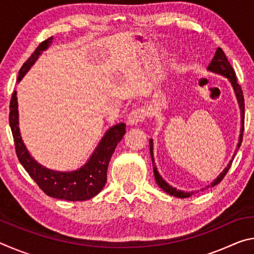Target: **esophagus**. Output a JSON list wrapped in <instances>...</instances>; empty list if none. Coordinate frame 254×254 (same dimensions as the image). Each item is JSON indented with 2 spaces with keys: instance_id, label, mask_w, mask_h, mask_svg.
<instances>
[{
  "instance_id": "34e87169",
  "label": "esophagus",
  "mask_w": 254,
  "mask_h": 254,
  "mask_svg": "<svg viewBox=\"0 0 254 254\" xmlns=\"http://www.w3.org/2000/svg\"><path fill=\"white\" fill-rule=\"evenodd\" d=\"M145 117H147V114H145V111L143 109H135L128 114L127 122V124H130V126H136L137 123L143 122L145 120Z\"/></svg>"
}]
</instances>
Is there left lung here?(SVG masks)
I'll list each match as a JSON object with an SVG mask.
<instances>
[{"label":"left lung","instance_id":"left-lung-1","mask_svg":"<svg viewBox=\"0 0 254 254\" xmlns=\"http://www.w3.org/2000/svg\"><path fill=\"white\" fill-rule=\"evenodd\" d=\"M207 69L210 71H214V72H217V74H221L223 76L227 77L231 80L232 85H233V88L235 91L236 94V97H238V101H239V104H240V109H241V118H242V127H241V134H240V140H239V143H238V149L241 147V143H242V139H243V131H244V96H243V92H242V88H241V85L238 83V79H236V75H235V71L233 69V67L229 62V59L226 58V55L224 51H223L222 48H217L216 53H215L214 58L212 59V62L207 67ZM152 147H153V143H152V140H150V152H151V157L153 154L152 151ZM238 149H236V151H238ZM235 157V154L232 158V160L230 161L229 165H227L226 168L223 170V173L218 176V177L214 180V182L210 184V186L208 185L207 187H213L215 185H217L218 183H221L223 178L225 177V175L227 174V171L231 168V165L232 162H233V159ZM153 159V157H152ZM153 173H154V178H156V182L159 185V187L162 188L163 190L166 192H168L169 195H173L176 197H179V198H187V197H190L192 191L191 192H185L182 190H177V189L169 186L168 184H167L165 180L162 179V177L160 175H159L158 170L156 168V166H153ZM201 190H204V189H201Z\"/></svg>","mask_w":254,"mask_h":254}]
</instances>
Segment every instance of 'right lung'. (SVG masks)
Here are the masks:
<instances>
[{
	"label": "right lung",
	"mask_w": 254,
	"mask_h": 254,
	"mask_svg": "<svg viewBox=\"0 0 254 254\" xmlns=\"http://www.w3.org/2000/svg\"><path fill=\"white\" fill-rule=\"evenodd\" d=\"M53 39L54 38L50 37L37 47L33 54L21 67L18 81L25 75V72L33 65L42 51L48 48ZM8 121H10L12 135H13L16 156L30 177L37 183L45 194L54 198L70 201L93 198L102 190L106 184L107 167H109L112 154L127 132L124 123H120L111 127L105 133L91 159L84 167L70 173H60V171L49 170L40 166L36 160H33L27 148L24 147L19 131L18 102H16L15 91L12 94L10 101Z\"/></svg>",
	"instance_id": "right-lung-1"
}]
</instances>
